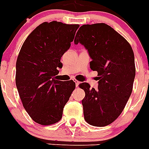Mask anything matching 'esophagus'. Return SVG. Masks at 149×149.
<instances>
[{"instance_id":"1","label":"esophagus","mask_w":149,"mask_h":149,"mask_svg":"<svg viewBox=\"0 0 149 149\" xmlns=\"http://www.w3.org/2000/svg\"><path fill=\"white\" fill-rule=\"evenodd\" d=\"M74 83H75V86H76V87H78V85L80 84V82L78 81L74 80Z\"/></svg>"}]
</instances>
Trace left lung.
Segmentation results:
<instances>
[{"label": "left lung", "instance_id": "8db88e82", "mask_svg": "<svg viewBox=\"0 0 149 149\" xmlns=\"http://www.w3.org/2000/svg\"><path fill=\"white\" fill-rule=\"evenodd\" d=\"M74 41L88 50L90 68L98 76L97 89L90 88L86 82L79 85L85 92L81 102L84 119L93 126L108 125L121 115L132 91L135 76L132 48L104 23L82 25Z\"/></svg>", "mask_w": 149, "mask_h": 149}]
</instances>
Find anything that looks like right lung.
Here are the masks:
<instances>
[{"label":"right lung","mask_w":149,"mask_h":149,"mask_svg":"<svg viewBox=\"0 0 149 149\" xmlns=\"http://www.w3.org/2000/svg\"><path fill=\"white\" fill-rule=\"evenodd\" d=\"M78 24L44 22L28 35L16 62V86L23 106L37 123L49 125L62 118L75 88L72 80L56 79L61 58L71 47Z\"/></svg>","instance_id":"right-lung-1"}]
</instances>
